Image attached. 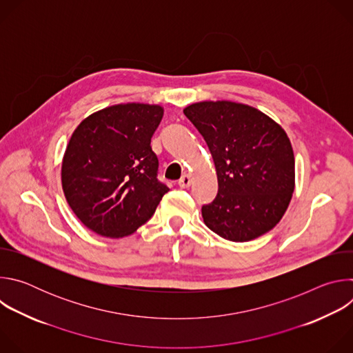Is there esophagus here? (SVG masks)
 Here are the masks:
<instances>
[{"mask_svg": "<svg viewBox=\"0 0 353 353\" xmlns=\"http://www.w3.org/2000/svg\"><path fill=\"white\" fill-rule=\"evenodd\" d=\"M179 185H180L181 188H188V187L191 185V177H190V174H183L181 179L179 180Z\"/></svg>", "mask_w": 353, "mask_h": 353, "instance_id": "obj_1", "label": "esophagus"}]
</instances>
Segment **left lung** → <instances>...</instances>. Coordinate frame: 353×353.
<instances>
[{
  "mask_svg": "<svg viewBox=\"0 0 353 353\" xmlns=\"http://www.w3.org/2000/svg\"><path fill=\"white\" fill-rule=\"evenodd\" d=\"M212 155L218 194L201 212L205 225L230 241L270 232L294 190V157L279 124L260 110L228 100L184 109Z\"/></svg>",
  "mask_w": 353,
  "mask_h": 353,
  "instance_id": "left-lung-1",
  "label": "left lung"
}]
</instances>
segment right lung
Returning a JSON list of instances; mask_svg holds the SVG:
<instances>
[{"label": "right lung", "instance_id": "add662e5", "mask_svg": "<svg viewBox=\"0 0 353 353\" xmlns=\"http://www.w3.org/2000/svg\"><path fill=\"white\" fill-rule=\"evenodd\" d=\"M163 109L127 103L93 113L74 131L61 166L67 203L90 230L106 237L135 232L155 214L169 187L158 180L150 138Z\"/></svg>", "mask_w": 353, "mask_h": 353}]
</instances>
